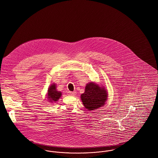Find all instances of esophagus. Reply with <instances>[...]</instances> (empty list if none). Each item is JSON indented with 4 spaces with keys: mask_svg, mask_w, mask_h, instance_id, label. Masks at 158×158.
Returning <instances> with one entry per match:
<instances>
[{
    "mask_svg": "<svg viewBox=\"0 0 158 158\" xmlns=\"http://www.w3.org/2000/svg\"><path fill=\"white\" fill-rule=\"evenodd\" d=\"M68 94L69 95H71V96H74L75 95H76V92H71V91H69L68 92Z\"/></svg>",
    "mask_w": 158,
    "mask_h": 158,
    "instance_id": "obj_1",
    "label": "esophagus"
}]
</instances>
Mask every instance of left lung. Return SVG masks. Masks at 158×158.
I'll return each instance as SVG.
<instances>
[{
  "label": "left lung",
  "instance_id": "obj_1",
  "mask_svg": "<svg viewBox=\"0 0 158 158\" xmlns=\"http://www.w3.org/2000/svg\"><path fill=\"white\" fill-rule=\"evenodd\" d=\"M84 107L89 111L103 106L108 98V92L104 87L90 82L85 86V92L81 95Z\"/></svg>",
  "mask_w": 158,
  "mask_h": 158
}]
</instances>
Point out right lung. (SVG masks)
I'll return each instance as SVG.
<instances>
[{"mask_svg":"<svg viewBox=\"0 0 158 158\" xmlns=\"http://www.w3.org/2000/svg\"><path fill=\"white\" fill-rule=\"evenodd\" d=\"M56 85L52 84L48 89L47 99L49 102H56L61 97V92L56 90Z\"/></svg>","mask_w":158,"mask_h":158,"instance_id":"add662e5","label":"right lung"}]
</instances>
